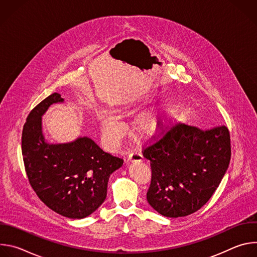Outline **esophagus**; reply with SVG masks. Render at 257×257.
Listing matches in <instances>:
<instances>
[{"mask_svg":"<svg viewBox=\"0 0 257 257\" xmlns=\"http://www.w3.org/2000/svg\"><path fill=\"white\" fill-rule=\"evenodd\" d=\"M143 160L142 155L137 151H132L128 156V161L130 162H140Z\"/></svg>","mask_w":257,"mask_h":257,"instance_id":"1","label":"esophagus"}]
</instances>
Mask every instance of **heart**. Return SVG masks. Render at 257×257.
Listing matches in <instances>:
<instances>
[{
  "mask_svg": "<svg viewBox=\"0 0 257 257\" xmlns=\"http://www.w3.org/2000/svg\"><path fill=\"white\" fill-rule=\"evenodd\" d=\"M158 126V120L153 115H148L140 121V130L144 133H153ZM102 131L108 141L115 144L124 133V125L115 116H104L101 119Z\"/></svg>",
  "mask_w": 257,
  "mask_h": 257,
  "instance_id": "1",
  "label": "heart"
}]
</instances>
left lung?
Listing matches in <instances>:
<instances>
[{
    "label": "left lung",
    "mask_w": 257,
    "mask_h": 257,
    "mask_svg": "<svg viewBox=\"0 0 257 257\" xmlns=\"http://www.w3.org/2000/svg\"><path fill=\"white\" fill-rule=\"evenodd\" d=\"M157 131L142 150L152 169L146 199L162 215L186 216L221 183L231 160L230 132L226 126L203 131L184 123L158 124Z\"/></svg>",
    "instance_id": "8db88e82"
}]
</instances>
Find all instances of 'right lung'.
<instances>
[{
	"instance_id": "add662e5",
	"label": "right lung",
	"mask_w": 257,
	"mask_h": 257,
	"mask_svg": "<svg viewBox=\"0 0 257 257\" xmlns=\"http://www.w3.org/2000/svg\"><path fill=\"white\" fill-rule=\"evenodd\" d=\"M63 100L55 92L31 109L22 131V157L29 184L39 198L63 216L83 218L104 201L108 178L124 161L87 137L47 143L42 116L52 103Z\"/></svg>"
}]
</instances>
